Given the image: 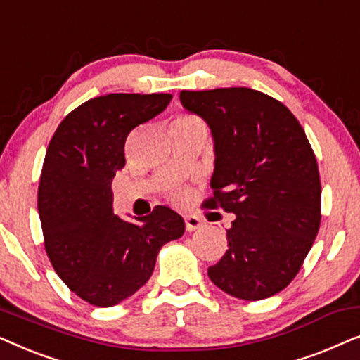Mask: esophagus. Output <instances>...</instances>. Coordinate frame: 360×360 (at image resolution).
<instances>
[{"instance_id":"34e87169","label":"esophagus","mask_w":360,"mask_h":360,"mask_svg":"<svg viewBox=\"0 0 360 360\" xmlns=\"http://www.w3.org/2000/svg\"><path fill=\"white\" fill-rule=\"evenodd\" d=\"M201 226H203V223H201V219L198 218V216L190 214V216H186V218H185L186 231H196V229H200Z\"/></svg>"}]
</instances>
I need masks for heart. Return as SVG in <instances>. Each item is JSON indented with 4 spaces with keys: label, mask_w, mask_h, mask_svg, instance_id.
<instances>
[{
    "label": "heart",
    "mask_w": 360,
    "mask_h": 360,
    "mask_svg": "<svg viewBox=\"0 0 360 360\" xmlns=\"http://www.w3.org/2000/svg\"><path fill=\"white\" fill-rule=\"evenodd\" d=\"M172 124H180V126H191V124H203L198 117L193 115H181L176 117V120L172 122Z\"/></svg>",
    "instance_id": "obj_1"
}]
</instances>
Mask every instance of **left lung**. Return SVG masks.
Listing matches in <instances>:
<instances>
[{
	"label": "left lung",
	"mask_w": 360,
	"mask_h": 360,
	"mask_svg": "<svg viewBox=\"0 0 360 360\" xmlns=\"http://www.w3.org/2000/svg\"><path fill=\"white\" fill-rule=\"evenodd\" d=\"M214 142L213 198L236 219L228 250L208 277L231 297L255 302L282 292L311 249L321 221L316 157L297 117L252 88L181 91Z\"/></svg>",
	"instance_id": "obj_1"
}]
</instances>
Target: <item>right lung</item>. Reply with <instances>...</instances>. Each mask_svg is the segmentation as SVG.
<instances>
[{"label":"right lung","instance_id":"right-lung-1","mask_svg":"<svg viewBox=\"0 0 360 360\" xmlns=\"http://www.w3.org/2000/svg\"><path fill=\"white\" fill-rule=\"evenodd\" d=\"M169 93H111L73 110L49 142L37 193L44 245L63 283L95 307L121 303L146 285L157 254L185 221L155 206L137 223L112 213L111 181L136 126L160 115Z\"/></svg>","mask_w":360,"mask_h":360}]
</instances>
